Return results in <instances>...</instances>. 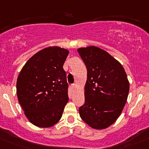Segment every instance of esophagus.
Listing matches in <instances>:
<instances>
[{"instance_id": "esophagus-1", "label": "esophagus", "mask_w": 149, "mask_h": 149, "mask_svg": "<svg viewBox=\"0 0 149 149\" xmlns=\"http://www.w3.org/2000/svg\"><path fill=\"white\" fill-rule=\"evenodd\" d=\"M75 88H76V85L75 84H72V85H71V89H72V91L74 90V89H75Z\"/></svg>"}]
</instances>
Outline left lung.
Segmentation results:
<instances>
[{
  "label": "left lung",
  "mask_w": 149,
  "mask_h": 149,
  "mask_svg": "<svg viewBox=\"0 0 149 149\" xmlns=\"http://www.w3.org/2000/svg\"><path fill=\"white\" fill-rule=\"evenodd\" d=\"M87 68L85 103L79 108L82 119L102 130L119 117L127 102L130 83L122 65L97 47L77 49Z\"/></svg>",
  "instance_id": "left-lung-1"
}]
</instances>
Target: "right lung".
<instances>
[{
    "label": "right lung",
    "mask_w": 149,
    "mask_h": 149,
    "mask_svg": "<svg viewBox=\"0 0 149 149\" xmlns=\"http://www.w3.org/2000/svg\"><path fill=\"white\" fill-rule=\"evenodd\" d=\"M69 51L49 47L25 64L17 81V94L28 119L35 126L50 127L61 118L68 102L66 74L63 65Z\"/></svg>",
    "instance_id": "add662e5"
}]
</instances>
